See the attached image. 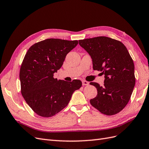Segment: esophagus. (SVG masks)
I'll return each mask as SVG.
<instances>
[{
  "instance_id": "esophagus-1",
  "label": "esophagus",
  "mask_w": 149,
  "mask_h": 149,
  "mask_svg": "<svg viewBox=\"0 0 149 149\" xmlns=\"http://www.w3.org/2000/svg\"><path fill=\"white\" fill-rule=\"evenodd\" d=\"M82 84H83V86H87V85L89 84V82L87 81H86V80H83L82 81Z\"/></svg>"
}]
</instances>
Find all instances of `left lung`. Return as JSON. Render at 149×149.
I'll return each mask as SVG.
<instances>
[{"label":"left lung","instance_id":"obj_1","mask_svg":"<svg viewBox=\"0 0 149 149\" xmlns=\"http://www.w3.org/2000/svg\"><path fill=\"white\" fill-rule=\"evenodd\" d=\"M79 44L91 56L93 70L104 74L102 86L90 83L97 91L90 103L105 115L119 113L127 104L136 84L134 61L127 48L107 37L80 40Z\"/></svg>","mask_w":149,"mask_h":149}]
</instances>
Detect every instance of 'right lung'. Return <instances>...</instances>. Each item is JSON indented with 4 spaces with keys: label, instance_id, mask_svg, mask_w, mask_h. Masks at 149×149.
Returning a JSON list of instances; mask_svg holds the SVG:
<instances>
[{
    "label": "right lung",
    "instance_id": "add662e5",
    "mask_svg": "<svg viewBox=\"0 0 149 149\" xmlns=\"http://www.w3.org/2000/svg\"><path fill=\"white\" fill-rule=\"evenodd\" d=\"M78 44V40L49 38L35 43L26 52L20 70L21 93L38 116H55L68 104L74 91L81 87L78 79L67 82L53 78L67 54Z\"/></svg>",
    "mask_w": 149,
    "mask_h": 149
}]
</instances>
